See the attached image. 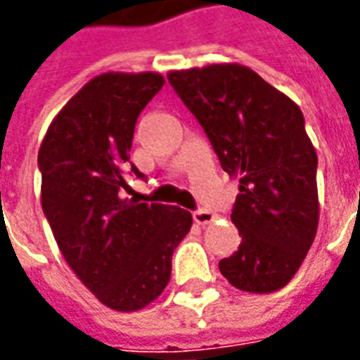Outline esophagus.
I'll return each mask as SVG.
<instances>
[{"label":"esophagus","mask_w":360,"mask_h":360,"mask_svg":"<svg viewBox=\"0 0 360 360\" xmlns=\"http://www.w3.org/2000/svg\"><path fill=\"white\" fill-rule=\"evenodd\" d=\"M194 221H196L198 225H210V223H214L215 221V214L207 212V210H198V212H194Z\"/></svg>","instance_id":"obj_1"}]
</instances>
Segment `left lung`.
Listing matches in <instances>:
<instances>
[{
  "instance_id": "8db88e82",
  "label": "left lung",
  "mask_w": 360,
  "mask_h": 360,
  "mask_svg": "<svg viewBox=\"0 0 360 360\" xmlns=\"http://www.w3.org/2000/svg\"><path fill=\"white\" fill-rule=\"evenodd\" d=\"M167 79L240 183L231 219L242 240L221 275L252 294L284 288L319 227L316 153L300 106L238 63L169 70Z\"/></svg>"
}]
</instances>
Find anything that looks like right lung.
<instances>
[{
    "label": "right lung",
    "mask_w": 360,
    "mask_h": 360,
    "mask_svg": "<svg viewBox=\"0 0 360 360\" xmlns=\"http://www.w3.org/2000/svg\"><path fill=\"white\" fill-rule=\"evenodd\" d=\"M164 84L158 72L98 74L53 118L38 153L60 254L98 302L124 313L164 292L173 250L193 227L187 210L122 196L135 122Z\"/></svg>",
    "instance_id": "add662e5"
}]
</instances>
